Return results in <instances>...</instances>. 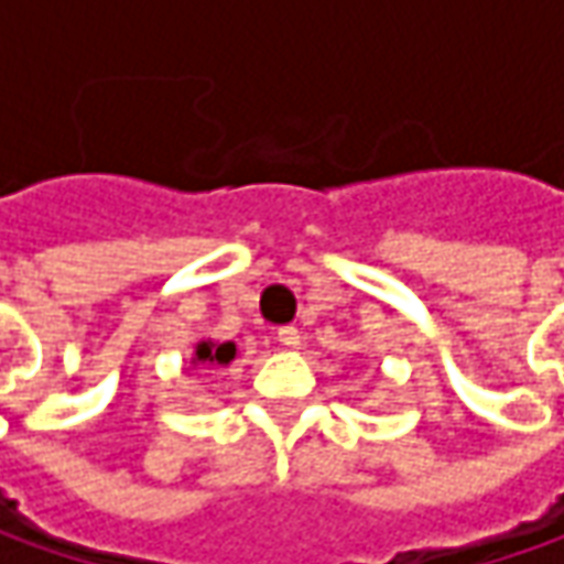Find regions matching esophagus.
I'll return each mask as SVG.
<instances>
[{
    "label": "esophagus",
    "instance_id": "esophagus-1",
    "mask_svg": "<svg viewBox=\"0 0 564 564\" xmlns=\"http://www.w3.org/2000/svg\"><path fill=\"white\" fill-rule=\"evenodd\" d=\"M278 340H281L283 347H290V350H296V347L303 344L300 330L293 328V325H283V328H278Z\"/></svg>",
    "mask_w": 564,
    "mask_h": 564
}]
</instances>
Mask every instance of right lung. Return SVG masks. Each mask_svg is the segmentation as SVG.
Masks as SVG:
<instances>
[{"label":"right lung","mask_w":564,"mask_h":564,"mask_svg":"<svg viewBox=\"0 0 564 564\" xmlns=\"http://www.w3.org/2000/svg\"><path fill=\"white\" fill-rule=\"evenodd\" d=\"M236 356L234 344H198V350H195V359L198 362H208V366H227L230 359Z\"/></svg>","instance_id":"obj_1"}]
</instances>
